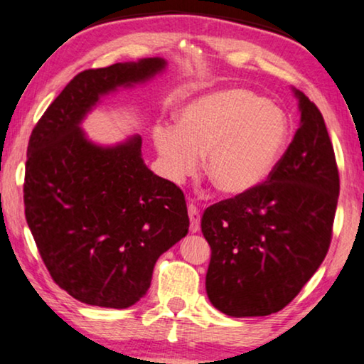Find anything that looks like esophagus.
<instances>
[{
  "label": "esophagus",
  "instance_id": "1",
  "mask_svg": "<svg viewBox=\"0 0 364 364\" xmlns=\"http://www.w3.org/2000/svg\"><path fill=\"white\" fill-rule=\"evenodd\" d=\"M188 217H191V231L197 233L200 230V208L197 205L188 203Z\"/></svg>",
  "mask_w": 364,
  "mask_h": 364
}]
</instances>
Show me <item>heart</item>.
Masks as SVG:
<instances>
[{
  "label": "heart",
  "mask_w": 364,
  "mask_h": 364,
  "mask_svg": "<svg viewBox=\"0 0 364 364\" xmlns=\"http://www.w3.org/2000/svg\"><path fill=\"white\" fill-rule=\"evenodd\" d=\"M289 139L282 112L255 92L231 88L188 103L178 114V128L159 124L154 143L162 169L173 182L195 172L205 155V172L218 191L241 195L269 176Z\"/></svg>",
  "instance_id": "heart-1"
}]
</instances>
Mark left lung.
<instances>
[{
	"mask_svg": "<svg viewBox=\"0 0 364 364\" xmlns=\"http://www.w3.org/2000/svg\"><path fill=\"white\" fill-rule=\"evenodd\" d=\"M300 126L264 182L210 205V302L230 317H264L296 299L331 243L340 176L317 105L296 92Z\"/></svg>",
	"mask_w": 364,
	"mask_h": 364,
	"instance_id": "obj_1",
	"label": "left lung"
}]
</instances>
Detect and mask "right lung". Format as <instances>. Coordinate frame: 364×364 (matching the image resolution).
<instances>
[{
    "label": "right lung",
    "instance_id": "1",
    "mask_svg": "<svg viewBox=\"0 0 364 364\" xmlns=\"http://www.w3.org/2000/svg\"><path fill=\"white\" fill-rule=\"evenodd\" d=\"M164 65L144 59L77 73L31 133L26 220L50 277L83 304L131 307L149 289L157 257L188 231L183 192L147 169L141 138L100 147L78 128L102 95Z\"/></svg>",
    "mask_w": 364,
    "mask_h": 364
}]
</instances>
